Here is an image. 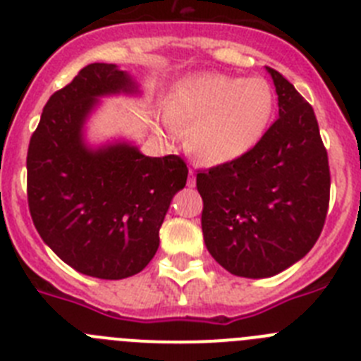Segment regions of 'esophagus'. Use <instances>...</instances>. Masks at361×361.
<instances>
[{"mask_svg": "<svg viewBox=\"0 0 361 361\" xmlns=\"http://www.w3.org/2000/svg\"><path fill=\"white\" fill-rule=\"evenodd\" d=\"M195 183H197L195 171L191 170V171H190V175H188V188H193V186H195Z\"/></svg>", "mask_w": 361, "mask_h": 361, "instance_id": "esophagus-1", "label": "esophagus"}]
</instances>
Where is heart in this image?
<instances>
[{"label": "heart", "instance_id": "1", "mask_svg": "<svg viewBox=\"0 0 361 361\" xmlns=\"http://www.w3.org/2000/svg\"><path fill=\"white\" fill-rule=\"evenodd\" d=\"M276 97L264 78L199 73L178 81L166 99L168 119L186 132V148L200 161L224 164L262 141Z\"/></svg>", "mask_w": 361, "mask_h": 361}]
</instances>
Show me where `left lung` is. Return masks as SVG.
<instances>
[{"label": "left lung", "mask_w": 361, "mask_h": 361, "mask_svg": "<svg viewBox=\"0 0 361 361\" xmlns=\"http://www.w3.org/2000/svg\"><path fill=\"white\" fill-rule=\"evenodd\" d=\"M279 119L251 152L197 173L206 247L244 279H267L311 251L329 208L331 173L311 104L266 66Z\"/></svg>", "instance_id": "obj_1"}]
</instances>
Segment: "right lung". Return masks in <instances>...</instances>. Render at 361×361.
Returning a JSON list of instances; mask_svg holds the SVG:
<instances>
[{"label":"right lung","mask_w":361,"mask_h":361,"mask_svg":"<svg viewBox=\"0 0 361 361\" xmlns=\"http://www.w3.org/2000/svg\"><path fill=\"white\" fill-rule=\"evenodd\" d=\"M130 73L92 63L44 104L27 155L28 208L50 250L82 275L121 280L141 273L186 162L146 157L130 142L90 148L85 124L99 97L137 94Z\"/></svg>","instance_id":"add662e5"}]
</instances>
